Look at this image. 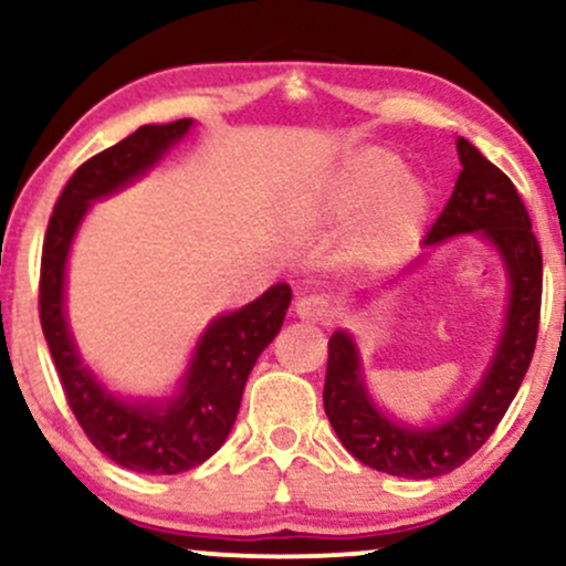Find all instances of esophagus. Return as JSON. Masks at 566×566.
Wrapping results in <instances>:
<instances>
[{"instance_id": "esophagus-1", "label": "esophagus", "mask_w": 566, "mask_h": 566, "mask_svg": "<svg viewBox=\"0 0 566 566\" xmlns=\"http://www.w3.org/2000/svg\"><path fill=\"white\" fill-rule=\"evenodd\" d=\"M295 316L308 324H324L333 316V308H329V303L319 295H303L295 301Z\"/></svg>"}]
</instances>
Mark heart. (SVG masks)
Returning <instances> with one entry per match:
<instances>
[{
    "label": "heart",
    "instance_id": "heart-1",
    "mask_svg": "<svg viewBox=\"0 0 566 566\" xmlns=\"http://www.w3.org/2000/svg\"><path fill=\"white\" fill-rule=\"evenodd\" d=\"M356 216L340 247V261L365 274H386L418 250L431 216V188L423 178L401 172L386 148H365L324 186L316 220L340 226Z\"/></svg>",
    "mask_w": 566,
    "mask_h": 566
}]
</instances>
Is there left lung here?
Instances as JSON below:
<instances>
[{"label": "left lung", "mask_w": 566, "mask_h": 566, "mask_svg": "<svg viewBox=\"0 0 566 566\" xmlns=\"http://www.w3.org/2000/svg\"><path fill=\"white\" fill-rule=\"evenodd\" d=\"M458 157L463 170L452 197L428 231L426 255L407 274L423 269L441 244L469 233L484 239L497 252L509 297L503 329L482 378L447 418L437 423H407L375 401L354 333L340 327L329 337L324 412L337 439L356 460L391 476L433 479L463 465L503 420L527 375L537 340L543 258L524 201L509 175L497 170L465 138H458ZM396 284L399 282L391 287Z\"/></svg>", "instance_id": "1"}]
</instances>
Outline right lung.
<instances>
[{
	"instance_id": "right-lung-1",
	"label": "right lung",
	"mask_w": 566,
	"mask_h": 566,
	"mask_svg": "<svg viewBox=\"0 0 566 566\" xmlns=\"http://www.w3.org/2000/svg\"><path fill=\"white\" fill-rule=\"evenodd\" d=\"M193 119L143 125L71 175L42 250L39 314L63 391L87 439L122 469L170 476L197 469L229 439L258 356L282 329L292 290L276 282L261 297L212 316L170 394L129 396L108 388L71 333L66 274L71 247L95 201L146 178L191 133Z\"/></svg>"
}]
</instances>
